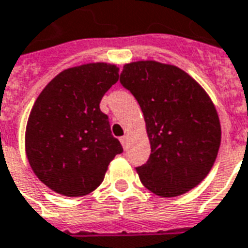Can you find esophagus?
<instances>
[{
	"instance_id": "esophagus-1",
	"label": "esophagus",
	"mask_w": 248,
	"mask_h": 248,
	"mask_svg": "<svg viewBox=\"0 0 248 248\" xmlns=\"http://www.w3.org/2000/svg\"><path fill=\"white\" fill-rule=\"evenodd\" d=\"M120 140H121V144H122V147L126 149V147H127V137H122Z\"/></svg>"
}]
</instances>
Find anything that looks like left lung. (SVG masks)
Masks as SVG:
<instances>
[{
	"mask_svg": "<svg viewBox=\"0 0 248 248\" xmlns=\"http://www.w3.org/2000/svg\"><path fill=\"white\" fill-rule=\"evenodd\" d=\"M120 82L140 105L151 143L148 161L137 168L141 183L162 198L198 186L221 141L220 120L205 91L183 70L156 61L124 65Z\"/></svg>",
	"mask_w": 248,
	"mask_h": 248,
	"instance_id": "1",
	"label": "left lung"
}]
</instances>
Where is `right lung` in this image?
I'll return each instance as SVG.
<instances>
[{
	"mask_svg": "<svg viewBox=\"0 0 248 248\" xmlns=\"http://www.w3.org/2000/svg\"><path fill=\"white\" fill-rule=\"evenodd\" d=\"M120 78L118 67L87 63L63 70L36 99L26 128L33 173L53 191L83 196L101 185L108 165L124 152L100 101Z\"/></svg>",
	"mask_w": 248,
	"mask_h": 248,
	"instance_id": "obj_1",
	"label": "right lung"
}]
</instances>
